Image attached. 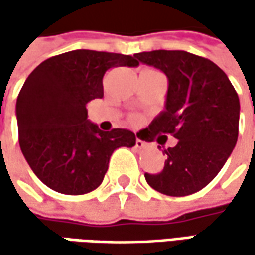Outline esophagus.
<instances>
[{"mask_svg": "<svg viewBox=\"0 0 255 255\" xmlns=\"http://www.w3.org/2000/svg\"><path fill=\"white\" fill-rule=\"evenodd\" d=\"M146 146V143L143 142V140H140V139H136V147L137 149H143Z\"/></svg>", "mask_w": 255, "mask_h": 255, "instance_id": "obj_1", "label": "esophagus"}]
</instances>
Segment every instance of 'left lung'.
<instances>
[{
    "instance_id": "obj_1",
    "label": "left lung",
    "mask_w": 255,
    "mask_h": 255,
    "mask_svg": "<svg viewBox=\"0 0 255 255\" xmlns=\"http://www.w3.org/2000/svg\"><path fill=\"white\" fill-rule=\"evenodd\" d=\"M136 58L169 79L166 109L146 128V142L157 134L179 140L164 150L167 159L160 173H144L146 181L166 196L193 194L219 174L237 143L239 95L223 69L207 58L164 49Z\"/></svg>"
}]
</instances>
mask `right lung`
Listing matches in <instances>:
<instances>
[{
  "label": "right lung",
  "instance_id": "1",
  "mask_svg": "<svg viewBox=\"0 0 255 255\" xmlns=\"http://www.w3.org/2000/svg\"><path fill=\"white\" fill-rule=\"evenodd\" d=\"M134 56L76 49L48 58L26 78L16 99L18 139L36 177L62 194H86L102 183L112 153L132 147L128 129L103 132L86 103L103 98V75L137 66Z\"/></svg>",
  "mask_w": 255,
  "mask_h": 255
}]
</instances>
